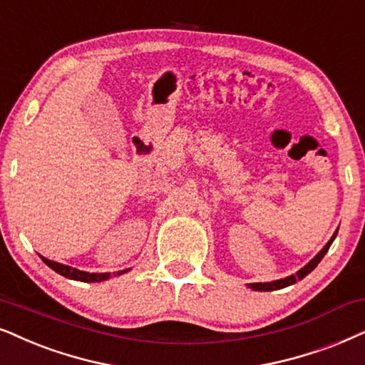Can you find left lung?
Wrapping results in <instances>:
<instances>
[{
	"instance_id": "1",
	"label": "left lung",
	"mask_w": 365,
	"mask_h": 365,
	"mask_svg": "<svg viewBox=\"0 0 365 365\" xmlns=\"http://www.w3.org/2000/svg\"><path fill=\"white\" fill-rule=\"evenodd\" d=\"M336 237V232L334 234V236H331V239L329 242H327V246L322 249L320 252H318V255L313 257V259L308 262V264L305 266V267H302V269L298 271L297 274H292V276H288V278H284V279H278V281H271V283H251L249 286H251L252 289H256V292H273V289H281V288H286V286H289V284H293V283H297L298 279H303L305 278L307 274H310L313 269H315L317 267V264L318 262H320L322 259H324V256L327 255V251H329L330 249V246H331V242H334V239Z\"/></svg>"
}]
</instances>
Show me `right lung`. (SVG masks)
Instances as JSON below:
<instances>
[{"instance_id": "obj_1", "label": "right lung", "mask_w": 365, "mask_h": 365, "mask_svg": "<svg viewBox=\"0 0 365 365\" xmlns=\"http://www.w3.org/2000/svg\"><path fill=\"white\" fill-rule=\"evenodd\" d=\"M41 261H43L47 266L52 267L55 273L66 276V278L76 279V281H84V283H96V281H103V279L110 278V273H86V271H79V269H76V267L50 261L43 256H41ZM123 273H126V271H119L118 274H123ZM113 276H116V274H113Z\"/></svg>"}]
</instances>
